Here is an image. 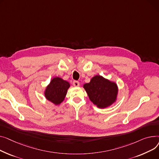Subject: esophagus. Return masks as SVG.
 <instances>
[{
    "label": "esophagus",
    "instance_id": "34e87169",
    "mask_svg": "<svg viewBox=\"0 0 159 159\" xmlns=\"http://www.w3.org/2000/svg\"><path fill=\"white\" fill-rule=\"evenodd\" d=\"M72 84H73L74 87H78L80 86V83L78 81H74Z\"/></svg>",
    "mask_w": 159,
    "mask_h": 159
}]
</instances>
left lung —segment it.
I'll return each mask as SVG.
<instances>
[{"label":"left lung","instance_id":"8db88e82","mask_svg":"<svg viewBox=\"0 0 159 159\" xmlns=\"http://www.w3.org/2000/svg\"><path fill=\"white\" fill-rule=\"evenodd\" d=\"M83 87L87 93L90 100L99 108H106L117 101L119 89L115 81L103 76L96 75Z\"/></svg>","mask_w":159,"mask_h":159}]
</instances>
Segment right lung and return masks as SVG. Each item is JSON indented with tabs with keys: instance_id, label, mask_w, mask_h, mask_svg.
I'll list each match as a JSON object with an SVG mask.
<instances>
[{
	"instance_id": "add662e5",
	"label": "right lung",
	"mask_w": 159,
	"mask_h": 159,
	"mask_svg": "<svg viewBox=\"0 0 159 159\" xmlns=\"http://www.w3.org/2000/svg\"><path fill=\"white\" fill-rule=\"evenodd\" d=\"M70 83L60 77L53 78L43 92L45 99L55 105H60L67 95Z\"/></svg>"
}]
</instances>
